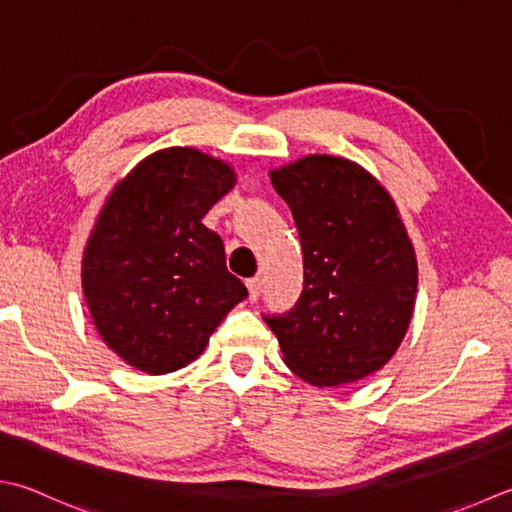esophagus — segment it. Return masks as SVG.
Instances as JSON below:
<instances>
[{"instance_id": "esophagus-1", "label": "esophagus", "mask_w": 512, "mask_h": 512, "mask_svg": "<svg viewBox=\"0 0 512 512\" xmlns=\"http://www.w3.org/2000/svg\"><path fill=\"white\" fill-rule=\"evenodd\" d=\"M246 288H248V299H250V302H257L259 295H262V279H259V277L246 279Z\"/></svg>"}]
</instances>
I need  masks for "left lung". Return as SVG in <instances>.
<instances>
[{
	"label": "left lung",
	"instance_id": "1",
	"mask_svg": "<svg viewBox=\"0 0 512 512\" xmlns=\"http://www.w3.org/2000/svg\"><path fill=\"white\" fill-rule=\"evenodd\" d=\"M293 213L304 288L264 315L284 362L315 386L353 384L402 344L417 295V259L393 199L362 166L310 155L270 173Z\"/></svg>",
	"mask_w": 512,
	"mask_h": 512
}]
</instances>
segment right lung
Instances as JSON below:
<instances>
[{"mask_svg":"<svg viewBox=\"0 0 512 512\" xmlns=\"http://www.w3.org/2000/svg\"><path fill=\"white\" fill-rule=\"evenodd\" d=\"M235 184L195 148L146 157L119 184L88 239L90 317L110 350L148 375L193 362L248 290L226 268L222 237L202 219Z\"/></svg>","mask_w":512,"mask_h":512,"instance_id":"1","label":"right lung"}]
</instances>
